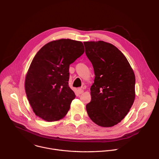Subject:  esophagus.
Returning <instances> with one entry per match:
<instances>
[{"mask_svg":"<svg viewBox=\"0 0 159 159\" xmlns=\"http://www.w3.org/2000/svg\"><path fill=\"white\" fill-rule=\"evenodd\" d=\"M77 92H78V93H79V94H82V93H84V90L82 89L81 88H79V89H78V90H77Z\"/></svg>","mask_w":159,"mask_h":159,"instance_id":"esophagus-1","label":"esophagus"}]
</instances>
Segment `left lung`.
Here are the masks:
<instances>
[{"instance_id":"1","label":"left lung","mask_w":159,"mask_h":159,"mask_svg":"<svg viewBox=\"0 0 159 159\" xmlns=\"http://www.w3.org/2000/svg\"><path fill=\"white\" fill-rule=\"evenodd\" d=\"M85 54L92 63L95 79L91 101L86 105L89 118L98 125L111 127L128 114L135 98V76L128 61L114 45L85 41Z\"/></svg>"}]
</instances>
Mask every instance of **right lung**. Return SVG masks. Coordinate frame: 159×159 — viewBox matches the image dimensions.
Instances as JSON below:
<instances>
[{
	"label": "right lung",
	"instance_id": "obj_1",
	"mask_svg": "<svg viewBox=\"0 0 159 159\" xmlns=\"http://www.w3.org/2000/svg\"><path fill=\"white\" fill-rule=\"evenodd\" d=\"M84 52L81 41H50L34 56L25 79V90L35 115L47 121L63 118L75 98L69 86V66Z\"/></svg>",
	"mask_w": 159,
	"mask_h": 159
}]
</instances>
